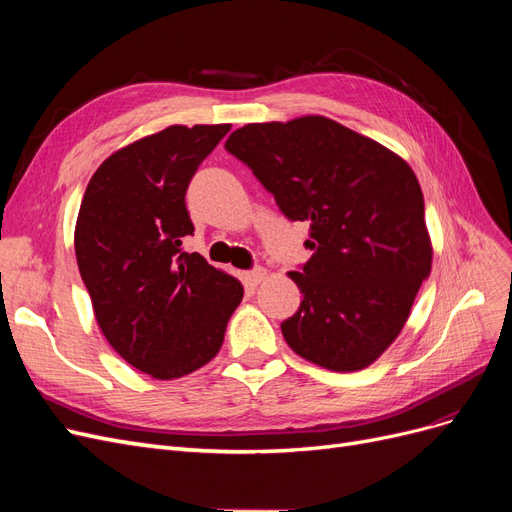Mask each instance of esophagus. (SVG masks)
Returning <instances> with one entry per match:
<instances>
[{
    "instance_id": "1",
    "label": "esophagus",
    "mask_w": 512,
    "mask_h": 512,
    "mask_svg": "<svg viewBox=\"0 0 512 512\" xmlns=\"http://www.w3.org/2000/svg\"><path fill=\"white\" fill-rule=\"evenodd\" d=\"M265 277H267V271H265V269H252V271H245V273H243V282H245L247 286L256 288L260 282H265Z\"/></svg>"
}]
</instances>
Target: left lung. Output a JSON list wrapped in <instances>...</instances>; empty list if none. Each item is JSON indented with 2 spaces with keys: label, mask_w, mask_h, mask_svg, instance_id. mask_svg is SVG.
I'll list each match as a JSON object with an SVG mask.
<instances>
[{
  "label": "left lung",
  "mask_w": 512,
  "mask_h": 512,
  "mask_svg": "<svg viewBox=\"0 0 512 512\" xmlns=\"http://www.w3.org/2000/svg\"><path fill=\"white\" fill-rule=\"evenodd\" d=\"M226 151L252 168L292 222H309L303 301L286 344L331 371L374 363L404 329L431 271L425 203L406 160L333 119L247 123Z\"/></svg>",
  "instance_id": "obj_1"
}]
</instances>
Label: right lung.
Segmentation results:
<instances>
[{"label": "right lung", "instance_id": "right-lung-1", "mask_svg": "<svg viewBox=\"0 0 512 512\" xmlns=\"http://www.w3.org/2000/svg\"><path fill=\"white\" fill-rule=\"evenodd\" d=\"M228 130L168 126L115 151L89 179L76 218V262L100 331L151 378L209 363L243 299L239 280L181 250L194 232L185 192Z\"/></svg>", "mask_w": 512, "mask_h": 512}]
</instances>
